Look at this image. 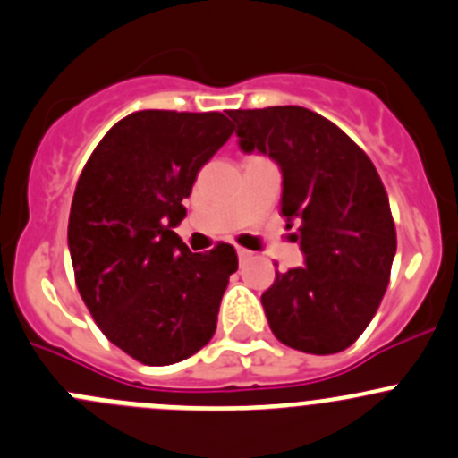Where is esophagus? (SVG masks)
<instances>
[{"mask_svg":"<svg viewBox=\"0 0 458 458\" xmlns=\"http://www.w3.org/2000/svg\"><path fill=\"white\" fill-rule=\"evenodd\" d=\"M235 253H238L240 260H249V258H251V251H247V249H242V247L235 249Z\"/></svg>","mask_w":458,"mask_h":458,"instance_id":"obj_1","label":"esophagus"}]
</instances>
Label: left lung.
Instances as JSON below:
<instances>
[{"mask_svg":"<svg viewBox=\"0 0 458 458\" xmlns=\"http://www.w3.org/2000/svg\"><path fill=\"white\" fill-rule=\"evenodd\" d=\"M238 145L282 172L286 227L304 267L276 273L262 306L273 335L310 355L351 346L379 309L397 233L370 158L331 121L300 106L233 110Z\"/></svg>","mask_w":458,"mask_h":458,"instance_id":"1","label":"left lung"}]
</instances>
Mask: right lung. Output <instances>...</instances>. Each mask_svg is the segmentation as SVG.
Here are the masks:
<instances>
[{"label":"right lung","mask_w":458,"mask_h":458,"mask_svg":"<svg viewBox=\"0 0 458 458\" xmlns=\"http://www.w3.org/2000/svg\"><path fill=\"white\" fill-rule=\"evenodd\" d=\"M233 125L220 112L140 110L83 167L68 223L74 280L103 335L148 366L200 351L238 268L231 244L191 253L176 235L196 174Z\"/></svg>","instance_id":"obj_1"}]
</instances>
